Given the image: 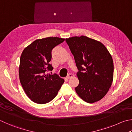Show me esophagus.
Masks as SVG:
<instances>
[{"mask_svg":"<svg viewBox=\"0 0 132 132\" xmlns=\"http://www.w3.org/2000/svg\"><path fill=\"white\" fill-rule=\"evenodd\" d=\"M74 76V75L73 74H69L68 75V76H67V78L68 79H69V78H71V77H73Z\"/></svg>","mask_w":132,"mask_h":132,"instance_id":"34e87169","label":"esophagus"}]
</instances>
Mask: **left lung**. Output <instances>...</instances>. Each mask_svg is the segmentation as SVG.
I'll list each match as a JSON object with an SVG mask.
<instances>
[{
	"instance_id": "1",
	"label": "left lung",
	"mask_w": 132,
	"mask_h": 132,
	"mask_svg": "<svg viewBox=\"0 0 132 132\" xmlns=\"http://www.w3.org/2000/svg\"><path fill=\"white\" fill-rule=\"evenodd\" d=\"M78 72L76 92L89 103L99 101L111 87L114 63L111 54L101 42L84 36L66 39Z\"/></svg>"
}]
</instances>
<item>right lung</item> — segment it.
Masks as SVG:
<instances>
[{
	"instance_id": "obj_1",
	"label": "right lung",
	"mask_w": 132,
	"mask_h": 132,
	"mask_svg": "<svg viewBox=\"0 0 132 132\" xmlns=\"http://www.w3.org/2000/svg\"><path fill=\"white\" fill-rule=\"evenodd\" d=\"M64 41L57 37L37 39L23 50L19 67L20 82L26 95L36 103L51 101L64 82L58 74H45L53 69L50 63L52 49Z\"/></svg>"
}]
</instances>
